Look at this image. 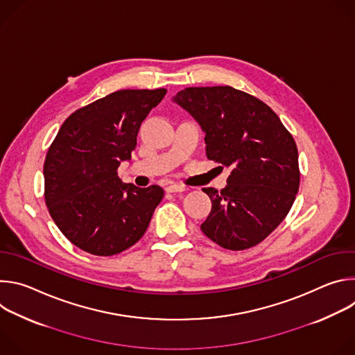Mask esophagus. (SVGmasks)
Listing matches in <instances>:
<instances>
[{
  "label": "esophagus",
  "instance_id": "esophagus-1",
  "mask_svg": "<svg viewBox=\"0 0 355 355\" xmlns=\"http://www.w3.org/2000/svg\"><path fill=\"white\" fill-rule=\"evenodd\" d=\"M187 188L184 185H178V184H173V185H168L166 188L167 192H184Z\"/></svg>",
  "mask_w": 355,
  "mask_h": 355
}]
</instances>
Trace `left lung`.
I'll return each instance as SVG.
<instances>
[{
	"mask_svg": "<svg viewBox=\"0 0 355 355\" xmlns=\"http://www.w3.org/2000/svg\"><path fill=\"white\" fill-rule=\"evenodd\" d=\"M205 133L207 157L229 167L227 185L204 188L212 211L200 230L227 250L263 241L288 215L297 188V148L277 114L233 87H189L173 96Z\"/></svg>",
	"mask_w": 355,
	"mask_h": 355,
	"instance_id": "1",
	"label": "left lung"
}]
</instances>
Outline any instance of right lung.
Masks as SVG:
<instances>
[{"mask_svg":"<svg viewBox=\"0 0 355 355\" xmlns=\"http://www.w3.org/2000/svg\"><path fill=\"white\" fill-rule=\"evenodd\" d=\"M167 89H121L71 114L49 147L44 200L62 233L94 256H114L144 234L163 188L118 177L139 128Z\"/></svg>","mask_w":355,"mask_h":355,"instance_id":"add662e5","label":"right lung"}]
</instances>
